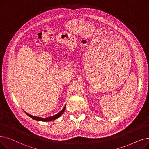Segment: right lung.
<instances>
[{"label":"right lung","instance_id":"right-lung-1","mask_svg":"<svg viewBox=\"0 0 149 149\" xmlns=\"http://www.w3.org/2000/svg\"><path fill=\"white\" fill-rule=\"evenodd\" d=\"M65 109H66V105L65 106L64 108L62 109V110L59 112L57 114L55 115H53L52 116H49V117H47V118H41V117H37V116H33L31 115L29 113H28L27 112H26L25 111H24L25 112V113H26V115H28L29 117H31V118H33L36 121H53V120H55L57 119L58 117H60L62 114L65 111Z\"/></svg>","mask_w":149,"mask_h":149}]
</instances>
